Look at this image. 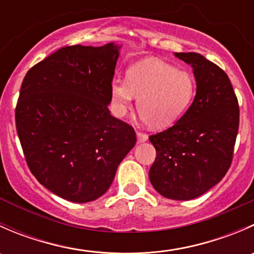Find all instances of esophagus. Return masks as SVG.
Wrapping results in <instances>:
<instances>
[{"label":"esophagus","mask_w":254,"mask_h":254,"mask_svg":"<svg viewBox=\"0 0 254 254\" xmlns=\"http://www.w3.org/2000/svg\"><path fill=\"white\" fill-rule=\"evenodd\" d=\"M136 136H137V141H139V142H145L146 140L148 139L147 135L143 134V132H140V131L136 132Z\"/></svg>","instance_id":"1"}]
</instances>
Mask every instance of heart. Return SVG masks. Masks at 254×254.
<instances>
[{"mask_svg": "<svg viewBox=\"0 0 254 254\" xmlns=\"http://www.w3.org/2000/svg\"><path fill=\"white\" fill-rule=\"evenodd\" d=\"M112 111L122 118L137 98V112L147 127L165 129L173 125L190 106L194 81L188 72L158 60L131 66L127 79L114 78L111 86Z\"/></svg>", "mask_w": 254, "mask_h": 254, "instance_id": "heart-1", "label": "heart"}]
</instances>
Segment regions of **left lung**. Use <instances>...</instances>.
I'll return each instance as SVG.
<instances>
[{
  "label": "left lung",
  "instance_id": "obj_1",
  "mask_svg": "<svg viewBox=\"0 0 254 254\" xmlns=\"http://www.w3.org/2000/svg\"><path fill=\"white\" fill-rule=\"evenodd\" d=\"M175 55L193 67L196 94L173 127L148 137L156 148L148 177L165 198L190 200L206 193L229 171L240 109L224 70L200 54Z\"/></svg>",
  "mask_w": 254,
  "mask_h": 254
}]
</instances>
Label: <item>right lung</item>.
<instances>
[{
  "label": "right lung",
  "mask_w": 254,
  "mask_h": 254,
  "mask_svg": "<svg viewBox=\"0 0 254 254\" xmlns=\"http://www.w3.org/2000/svg\"><path fill=\"white\" fill-rule=\"evenodd\" d=\"M120 48H61L22 82L16 127L28 167L42 186L72 203L103 195L136 143L134 129L108 109Z\"/></svg>",
  "instance_id": "obj_1"
}]
</instances>
